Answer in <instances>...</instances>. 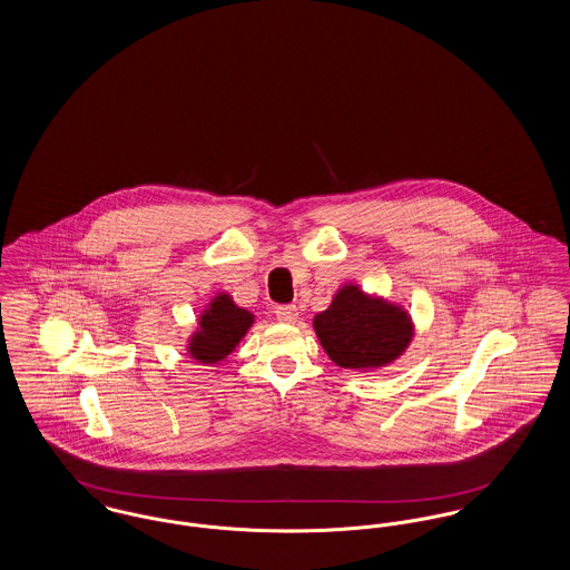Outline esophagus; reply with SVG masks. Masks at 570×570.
Returning <instances> with one entry per match:
<instances>
[{
	"label": "esophagus",
	"mask_w": 570,
	"mask_h": 570,
	"mask_svg": "<svg viewBox=\"0 0 570 570\" xmlns=\"http://www.w3.org/2000/svg\"><path fill=\"white\" fill-rule=\"evenodd\" d=\"M275 316L282 323H295L298 316L297 305H277L275 307Z\"/></svg>",
	"instance_id": "34e87169"
}]
</instances>
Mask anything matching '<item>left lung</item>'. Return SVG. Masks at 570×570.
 I'll use <instances>...</instances> for the list:
<instances>
[{
  "instance_id": "8db88e82",
  "label": "left lung",
  "mask_w": 570,
  "mask_h": 570,
  "mask_svg": "<svg viewBox=\"0 0 570 570\" xmlns=\"http://www.w3.org/2000/svg\"><path fill=\"white\" fill-rule=\"evenodd\" d=\"M316 335L333 363L346 370H372L406 351L412 325L404 309L344 286L328 309L314 318Z\"/></svg>"
}]
</instances>
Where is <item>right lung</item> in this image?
<instances>
[{
  "mask_svg": "<svg viewBox=\"0 0 570 570\" xmlns=\"http://www.w3.org/2000/svg\"><path fill=\"white\" fill-rule=\"evenodd\" d=\"M200 328L191 335L188 353L198 363H217L242 342L254 316L233 303L228 295H217L200 316Z\"/></svg>",
  "mask_w": 570,
  "mask_h": 570,
  "instance_id": "obj_1",
  "label": "right lung"
}]
</instances>
